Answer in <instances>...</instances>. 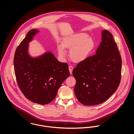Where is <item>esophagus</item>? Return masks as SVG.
<instances>
[{
	"instance_id": "obj_1",
	"label": "esophagus",
	"mask_w": 134,
	"mask_h": 134,
	"mask_svg": "<svg viewBox=\"0 0 134 134\" xmlns=\"http://www.w3.org/2000/svg\"><path fill=\"white\" fill-rule=\"evenodd\" d=\"M69 71H70V73L71 74H72V71H73V67L71 65H70L69 66Z\"/></svg>"
}]
</instances>
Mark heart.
I'll return each instance as SVG.
<instances>
[{
	"mask_svg": "<svg viewBox=\"0 0 134 134\" xmlns=\"http://www.w3.org/2000/svg\"><path fill=\"white\" fill-rule=\"evenodd\" d=\"M94 43L92 38L88 37L86 34L80 33L68 37L63 40L62 45L58 46L59 55L64 57L66 52L64 48L71 49L70 56L75 62H79L85 60L94 47Z\"/></svg>",
	"mask_w": 134,
	"mask_h": 134,
	"instance_id": "heart-1",
	"label": "heart"
}]
</instances>
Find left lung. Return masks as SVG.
<instances>
[{"mask_svg":"<svg viewBox=\"0 0 134 134\" xmlns=\"http://www.w3.org/2000/svg\"><path fill=\"white\" fill-rule=\"evenodd\" d=\"M96 54L79 62L73 70L77 99L86 106L107 100L118 89L121 78L122 60L112 34L102 31Z\"/></svg>","mask_w":134,"mask_h":134,"instance_id":"left-lung-1","label":"left lung"}]
</instances>
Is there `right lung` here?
<instances>
[{"mask_svg":"<svg viewBox=\"0 0 134 134\" xmlns=\"http://www.w3.org/2000/svg\"><path fill=\"white\" fill-rule=\"evenodd\" d=\"M38 31L30 30L17 47L14 58V72L25 96L32 102L45 105L55 98L59 88L70 76V72L68 64L58 61L51 52L38 57L29 55V43Z\"/></svg>","mask_w":134,"mask_h":134,"instance_id":"add662e5","label":"right lung"}]
</instances>
